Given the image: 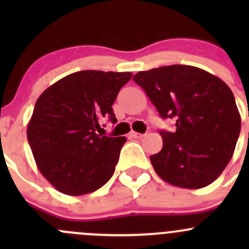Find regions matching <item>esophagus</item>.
Returning a JSON list of instances; mask_svg holds the SVG:
<instances>
[{
    "mask_svg": "<svg viewBox=\"0 0 249 249\" xmlns=\"http://www.w3.org/2000/svg\"><path fill=\"white\" fill-rule=\"evenodd\" d=\"M130 135H131V137H134V139H142V137L144 136L143 134H140V132H135V131H132Z\"/></svg>",
    "mask_w": 249,
    "mask_h": 249,
    "instance_id": "obj_1",
    "label": "esophagus"
}]
</instances>
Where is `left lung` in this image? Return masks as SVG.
<instances>
[{"label":"left lung","instance_id":"left-lung-1","mask_svg":"<svg viewBox=\"0 0 249 249\" xmlns=\"http://www.w3.org/2000/svg\"><path fill=\"white\" fill-rule=\"evenodd\" d=\"M134 80L162 119H176L175 132L161 130L162 149L150 157L158 176L184 189L214 182L232 158L241 131L230 88L188 65L141 71Z\"/></svg>","mask_w":249,"mask_h":249}]
</instances>
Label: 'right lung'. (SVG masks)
Wrapping results in <instances>:
<instances>
[{
  "mask_svg": "<svg viewBox=\"0 0 249 249\" xmlns=\"http://www.w3.org/2000/svg\"><path fill=\"white\" fill-rule=\"evenodd\" d=\"M130 72L79 71L44 90L27 125L38 170L66 195L95 192L110 179L125 137L96 134L100 120L117 123L112 105Z\"/></svg>",
  "mask_w": 249,
  "mask_h": 249,
  "instance_id": "right-lung-1",
  "label": "right lung"
}]
</instances>
